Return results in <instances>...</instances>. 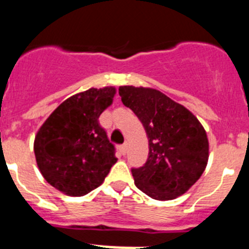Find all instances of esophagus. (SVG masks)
Masks as SVG:
<instances>
[{"label": "esophagus", "instance_id": "obj_1", "mask_svg": "<svg viewBox=\"0 0 249 249\" xmlns=\"http://www.w3.org/2000/svg\"><path fill=\"white\" fill-rule=\"evenodd\" d=\"M127 143H123V144H121L120 146V151H121V153H122V155H126V152H127Z\"/></svg>", "mask_w": 249, "mask_h": 249}]
</instances>
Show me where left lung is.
Segmentation results:
<instances>
[{"mask_svg": "<svg viewBox=\"0 0 249 249\" xmlns=\"http://www.w3.org/2000/svg\"><path fill=\"white\" fill-rule=\"evenodd\" d=\"M118 91L148 136L146 163L131 169L137 188L158 201L183 195L198 181L208 160V140L199 121L157 89L122 86Z\"/></svg>", "mask_w": 249, "mask_h": 249, "instance_id": "8db88e82", "label": "left lung"}]
</instances>
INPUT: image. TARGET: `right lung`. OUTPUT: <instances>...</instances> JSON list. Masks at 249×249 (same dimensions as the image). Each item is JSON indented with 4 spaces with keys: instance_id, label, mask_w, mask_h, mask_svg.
<instances>
[{
    "instance_id": "1",
    "label": "right lung",
    "mask_w": 249,
    "mask_h": 249,
    "mask_svg": "<svg viewBox=\"0 0 249 249\" xmlns=\"http://www.w3.org/2000/svg\"><path fill=\"white\" fill-rule=\"evenodd\" d=\"M113 87L77 93L51 113L35 138L37 166L46 181L68 196L97 188L117 162L116 148L100 124Z\"/></svg>"
}]
</instances>
